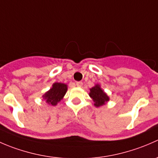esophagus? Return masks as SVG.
Returning <instances> with one entry per match:
<instances>
[{"label": "esophagus", "mask_w": 158, "mask_h": 158, "mask_svg": "<svg viewBox=\"0 0 158 158\" xmlns=\"http://www.w3.org/2000/svg\"><path fill=\"white\" fill-rule=\"evenodd\" d=\"M76 85H77L78 87H82V85H83V83H82V82H76Z\"/></svg>", "instance_id": "esophagus-1"}]
</instances>
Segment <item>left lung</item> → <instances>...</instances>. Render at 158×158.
I'll list each match as a JSON object with an SVG mask.
<instances>
[{
	"label": "left lung",
	"mask_w": 158,
	"mask_h": 158,
	"mask_svg": "<svg viewBox=\"0 0 158 158\" xmlns=\"http://www.w3.org/2000/svg\"><path fill=\"white\" fill-rule=\"evenodd\" d=\"M89 96L92 98L94 102V106L95 107H99L106 104L109 101V97L104 92L98 84H96L94 87L90 89Z\"/></svg>",
	"instance_id": "left-lung-1"
}]
</instances>
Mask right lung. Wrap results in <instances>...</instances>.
<instances>
[{"label": "right lung", "mask_w": 158, "mask_h": 158, "mask_svg": "<svg viewBox=\"0 0 158 158\" xmlns=\"http://www.w3.org/2000/svg\"><path fill=\"white\" fill-rule=\"evenodd\" d=\"M67 91V85L61 82H55L52 85V88L47 91L43 98L45 99L46 102L50 106H56L57 103L60 102Z\"/></svg>", "instance_id": "obj_1"}]
</instances>
